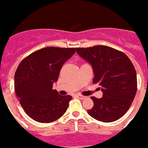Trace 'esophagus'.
Listing matches in <instances>:
<instances>
[{
	"label": "esophagus",
	"instance_id": "1",
	"mask_svg": "<svg viewBox=\"0 0 148 148\" xmlns=\"http://www.w3.org/2000/svg\"><path fill=\"white\" fill-rule=\"evenodd\" d=\"M76 97L79 98L80 99H84L86 98V96H84V95H76Z\"/></svg>",
	"mask_w": 148,
	"mask_h": 148
}]
</instances>
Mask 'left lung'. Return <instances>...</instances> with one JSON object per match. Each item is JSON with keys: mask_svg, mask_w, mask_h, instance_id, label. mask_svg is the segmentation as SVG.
<instances>
[{"mask_svg": "<svg viewBox=\"0 0 148 148\" xmlns=\"http://www.w3.org/2000/svg\"><path fill=\"white\" fill-rule=\"evenodd\" d=\"M75 49L92 65L93 83L99 84L103 92L101 99L91 97L94 106L88 114L103 122L121 118L137 92V74L132 61L123 52L103 45Z\"/></svg>", "mask_w": 148, "mask_h": 148, "instance_id": "1", "label": "left lung"}]
</instances>
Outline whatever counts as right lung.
Instances as JSON below:
<instances>
[{
  "label": "right lung",
  "mask_w": 148,
  "mask_h": 148,
  "mask_svg": "<svg viewBox=\"0 0 148 148\" xmlns=\"http://www.w3.org/2000/svg\"><path fill=\"white\" fill-rule=\"evenodd\" d=\"M75 48L49 47L23 59L14 75L16 97L27 115L40 123L53 122L66 112L71 95H60L53 89L62 65Z\"/></svg>",
  "instance_id": "1"
}]
</instances>
